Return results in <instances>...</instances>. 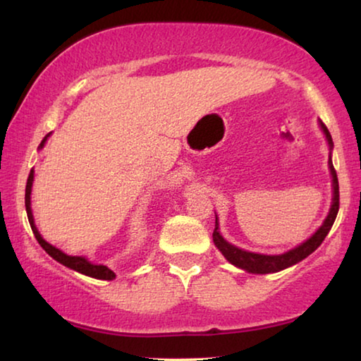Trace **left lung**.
Listing matches in <instances>:
<instances>
[{"mask_svg":"<svg viewBox=\"0 0 361 361\" xmlns=\"http://www.w3.org/2000/svg\"><path fill=\"white\" fill-rule=\"evenodd\" d=\"M321 129H323L326 140L329 143V148L332 149L334 143H332V137L329 134L328 127H326L323 123L319 121ZM329 169H331V176H332V203H331V209L328 213V218L324 219V223L321 224V227L314 234L305 240L302 245H298L292 250L282 253V255H262V253H252L247 250H242V248H237L235 245H232L226 240V238L219 234V226H218V218H216V224H214V232H213V242L214 245L219 248V252L224 255V258L227 262L232 263L237 268H242L248 271V273L253 274H269V273H277V271H282L289 266L297 264L298 262H302L312 255L316 248H318L326 235L329 234L332 224H334L337 212H339V180H337V174L334 166H332V159L329 157Z\"/></svg>","mask_w":361,"mask_h":361,"instance_id":"left-lung-1","label":"left lung"}]
</instances>
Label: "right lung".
Returning a JSON list of instances; mask_svg holds the SVG:
<instances>
[{"instance_id":"1","label":"right lung","mask_w":361,"mask_h":361,"mask_svg":"<svg viewBox=\"0 0 361 361\" xmlns=\"http://www.w3.org/2000/svg\"><path fill=\"white\" fill-rule=\"evenodd\" d=\"M49 137V134L43 138L40 147L38 148H43V145H45L47 138ZM32 184H33V169L30 171L29 174V179H27V185H25V209H27V218H29V223H30V227H32V232L33 235H35V238L38 240V243H40L43 250H45L49 257L56 259L58 263L68 266V268L77 271V273H82L85 276H90V277H95V279H102V281H113L116 274L111 271L108 266L104 264H93L88 262L87 258L84 257H71V255H66L64 252H61L59 248L53 247L51 243H48L45 238H43L40 235V232H38V229L35 227V223H33V214H32V208H30V193H32Z\"/></svg>"}]
</instances>
